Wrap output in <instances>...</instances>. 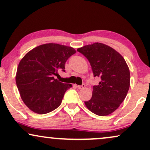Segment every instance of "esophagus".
Here are the masks:
<instances>
[{
	"instance_id": "1",
	"label": "esophagus",
	"mask_w": 150,
	"mask_h": 150,
	"mask_svg": "<svg viewBox=\"0 0 150 150\" xmlns=\"http://www.w3.org/2000/svg\"><path fill=\"white\" fill-rule=\"evenodd\" d=\"M85 84H83L82 85H78V86H77V88L79 89H82L83 88H85Z\"/></svg>"
}]
</instances>
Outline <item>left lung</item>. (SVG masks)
Wrapping results in <instances>:
<instances>
[{
    "mask_svg": "<svg viewBox=\"0 0 150 150\" xmlns=\"http://www.w3.org/2000/svg\"><path fill=\"white\" fill-rule=\"evenodd\" d=\"M90 63L94 76L100 78L93 87L92 97L85 104L98 116L113 113L125 98L130 85L129 67L124 58L111 47L95 42L79 48Z\"/></svg>",
    "mask_w": 150,
    "mask_h": 150,
    "instance_id": "8db88e82",
    "label": "left lung"
}]
</instances>
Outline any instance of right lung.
Here are the masks:
<instances>
[{
  "label": "right lung",
  "instance_id": "right-lung-1",
  "mask_svg": "<svg viewBox=\"0 0 150 150\" xmlns=\"http://www.w3.org/2000/svg\"><path fill=\"white\" fill-rule=\"evenodd\" d=\"M71 47L56 43L39 45L25 54L17 68L16 82L26 106L36 114L49 113L61 104L71 84L56 79L58 71L76 53Z\"/></svg>",
  "mask_w": 150,
  "mask_h": 150
}]
</instances>
